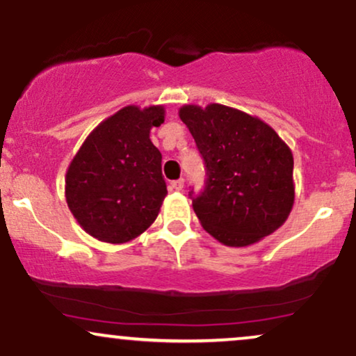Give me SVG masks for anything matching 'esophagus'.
Returning <instances> with one entry per match:
<instances>
[{
  "instance_id": "1",
  "label": "esophagus",
  "mask_w": 356,
  "mask_h": 356,
  "mask_svg": "<svg viewBox=\"0 0 356 356\" xmlns=\"http://www.w3.org/2000/svg\"><path fill=\"white\" fill-rule=\"evenodd\" d=\"M170 189H172V191H182L184 189V179H177V181L170 182Z\"/></svg>"
}]
</instances>
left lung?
I'll return each instance as SVG.
<instances>
[{
	"label": "left lung",
	"instance_id": "1",
	"mask_svg": "<svg viewBox=\"0 0 356 356\" xmlns=\"http://www.w3.org/2000/svg\"><path fill=\"white\" fill-rule=\"evenodd\" d=\"M179 117L206 167V187L192 197L202 227L232 248L254 244L284 224L295 202L293 154L263 120L238 108L184 105Z\"/></svg>",
	"mask_w": 356,
	"mask_h": 356
}]
</instances>
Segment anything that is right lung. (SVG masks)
<instances>
[{
	"label": "right lung",
	"mask_w": 356,
	"mask_h": 356,
	"mask_svg": "<svg viewBox=\"0 0 356 356\" xmlns=\"http://www.w3.org/2000/svg\"><path fill=\"white\" fill-rule=\"evenodd\" d=\"M162 105H129L93 129L65 177L72 214L95 239L122 244L140 236L167 195L162 154L150 129L164 124Z\"/></svg>",
	"instance_id": "right-lung-1"
}]
</instances>
